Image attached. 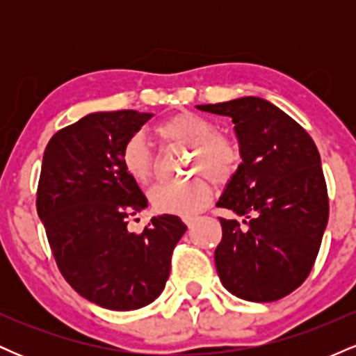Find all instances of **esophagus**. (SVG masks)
I'll list each match as a JSON object with an SVG mask.
<instances>
[{
    "instance_id": "obj_1",
    "label": "esophagus",
    "mask_w": 356,
    "mask_h": 356,
    "mask_svg": "<svg viewBox=\"0 0 356 356\" xmlns=\"http://www.w3.org/2000/svg\"><path fill=\"white\" fill-rule=\"evenodd\" d=\"M182 220H184V222H186L187 224V226H192V224H194L195 222V220H197V218H194V216H184V218H182Z\"/></svg>"
}]
</instances>
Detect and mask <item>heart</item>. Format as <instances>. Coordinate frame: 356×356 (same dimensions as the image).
Listing matches in <instances>:
<instances>
[{
  "instance_id": "heart-1",
  "label": "heart",
  "mask_w": 356,
  "mask_h": 356,
  "mask_svg": "<svg viewBox=\"0 0 356 356\" xmlns=\"http://www.w3.org/2000/svg\"><path fill=\"white\" fill-rule=\"evenodd\" d=\"M159 138L169 144L191 147L189 170L202 172L214 182H226L239 164L234 142L216 132L209 118L194 112H179L155 127ZM122 165L137 184H147L154 175V157L140 136H132L122 147ZM212 187L204 177L159 182L150 189L149 201L157 212L192 216L211 201Z\"/></svg>"
}]
</instances>
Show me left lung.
<instances>
[{
  "instance_id": "1",
  "label": "left lung",
  "mask_w": 356,
  "mask_h": 356,
  "mask_svg": "<svg viewBox=\"0 0 356 356\" xmlns=\"http://www.w3.org/2000/svg\"><path fill=\"white\" fill-rule=\"evenodd\" d=\"M231 117L243 162L216 206L241 216L222 219L214 261L234 296L269 303L308 277L328 224L321 159L308 132L271 102L241 97L197 105Z\"/></svg>"
}]
</instances>
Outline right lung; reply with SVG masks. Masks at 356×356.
Segmentation results:
<instances>
[{"mask_svg": "<svg viewBox=\"0 0 356 356\" xmlns=\"http://www.w3.org/2000/svg\"><path fill=\"white\" fill-rule=\"evenodd\" d=\"M152 113L93 112L58 130L43 154L36 211L61 275L85 300L115 312L150 305L164 289L170 256L187 226L177 216L127 229L147 207L122 165V147Z\"/></svg>", "mask_w": 356, "mask_h": 356, "instance_id": "1", "label": "right lung"}]
</instances>
